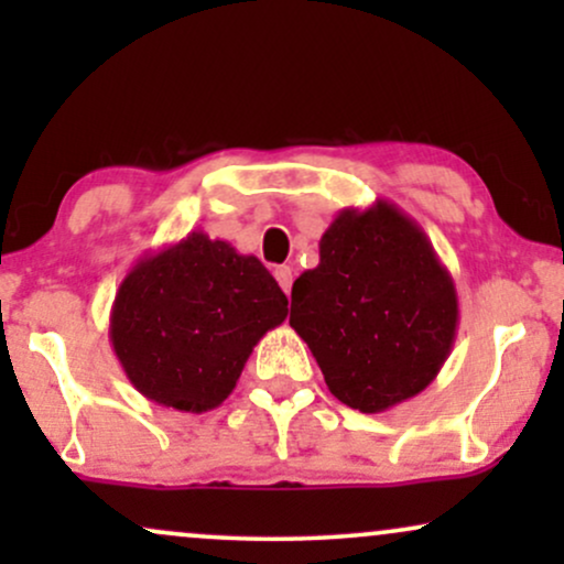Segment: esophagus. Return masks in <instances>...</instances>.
<instances>
[{"mask_svg": "<svg viewBox=\"0 0 564 564\" xmlns=\"http://www.w3.org/2000/svg\"><path fill=\"white\" fill-rule=\"evenodd\" d=\"M273 275H275V281L281 283V289L286 291V294H289V291H291V283H294V270H291L289 264H281V268H275V270H273Z\"/></svg>", "mask_w": 564, "mask_h": 564, "instance_id": "obj_1", "label": "esophagus"}]
</instances>
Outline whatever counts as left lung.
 I'll use <instances>...</instances> for the list:
<instances>
[{"mask_svg": "<svg viewBox=\"0 0 564 564\" xmlns=\"http://www.w3.org/2000/svg\"><path fill=\"white\" fill-rule=\"evenodd\" d=\"M289 323L334 398L379 413L435 381L456 339L458 296L416 219L379 198L328 225L318 268L291 289Z\"/></svg>", "mask_w": 564, "mask_h": 564, "instance_id": "obj_1", "label": "left lung"}]
</instances>
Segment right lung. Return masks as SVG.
I'll use <instances>...</instances> for the list:
<instances>
[{"instance_id": "1", "label": "right lung", "mask_w": 564, "mask_h": 564, "mask_svg": "<svg viewBox=\"0 0 564 564\" xmlns=\"http://www.w3.org/2000/svg\"><path fill=\"white\" fill-rule=\"evenodd\" d=\"M286 315V294L257 257L193 230L134 262L108 334L134 390L204 413L236 390L251 349Z\"/></svg>"}]
</instances>
